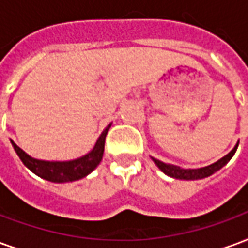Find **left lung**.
Masks as SVG:
<instances>
[{
	"label": "left lung",
	"instance_id": "left-lung-1",
	"mask_svg": "<svg viewBox=\"0 0 248 248\" xmlns=\"http://www.w3.org/2000/svg\"><path fill=\"white\" fill-rule=\"evenodd\" d=\"M238 145H239V142L235 145L234 149L230 151L227 155L220 158L219 161H217L213 165H210V166L201 167V169H182V167L175 166V165H170V163L158 161L155 158H151V159L154 161L156 166L159 167V170L165 172L169 177L175 178V179H185V181H195V179H202V178L210 177V175H213L214 172L220 170L224 165H227V162L234 156L235 151L238 149Z\"/></svg>",
	"mask_w": 248,
	"mask_h": 248
}]
</instances>
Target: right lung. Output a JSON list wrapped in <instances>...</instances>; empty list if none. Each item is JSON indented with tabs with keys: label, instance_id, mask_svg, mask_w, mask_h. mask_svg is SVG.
I'll return each instance as SVG.
<instances>
[{
	"label": "right lung",
	"instance_id": "add662e5",
	"mask_svg": "<svg viewBox=\"0 0 248 248\" xmlns=\"http://www.w3.org/2000/svg\"><path fill=\"white\" fill-rule=\"evenodd\" d=\"M110 126L111 124L103 130L102 134L99 135V138L90 153H87L86 155L81 156V158L73 159V161L58 162L35 159V158L28 155L22 149H19L13 140H10V142L22 163L29 169L30 171L34 172L35 175L56 183L74 182V181H78V179H82L89 175L99 165V162L102 161L103 150H105V138H106Z\"/></svg>",
	"mask_w": 248,
	"mask_h": 248
}]
</instances>
